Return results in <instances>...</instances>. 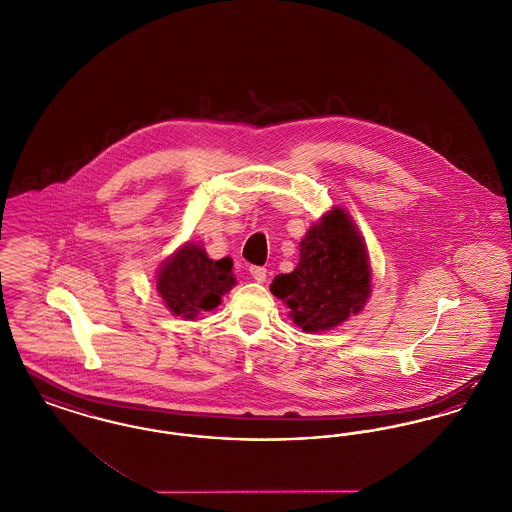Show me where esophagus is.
Listing matches in <instances>:
<instances>
[{
    "label": "esophagus",
    "mask_w": 512,
    "mask_h": 512,
    "mask_svg": "<svg viewBox=\"0 0 512 512\" xmlns=\"http://www.w3.org/2000/svg\"><path fill=\"white\" fill-rule=\"evenodd\" d=\"M249 272H251L255 282H265L267 280V268L265 267H251Z\"/></svg>",
    "instance_id": "obj_1"
}]
</instances>
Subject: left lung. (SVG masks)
<instances>
[{
    "label": "left lung",
    "instance_id": "obj_1",
    "mask_svg": "<svg viewBox=\"0 0 512 512\" xmlns=\"http://www.w3.org/2000/svg\"><path fill=\"white\" fill-rule=\"evenodd\" d=\"M272 295L292 309L305 332H322L363 309L370 293V270L363 238L343 209L322 217L301 242L299 265L278 274Z\"/></svg>",
    "mask_w": 512,
    "mask_h": 512
}]
</instances>
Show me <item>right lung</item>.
<instances>
[{
	"label": "right lung",
	"mask_w": 512,
	"mask_h": 512,
	"mask_svg": "<svg viewBox=\"0 0 512 512\" xmlns=\"http://www.w3.org/2000/svg\"><path fill=\"white\" fill-rule=\"evenodd\" d=\"M236 284L232 259L213 261L199 245L186 244L169 259L157 276V292L174 315L194 318L211 311L220 297Z\"/></svg>",
	"instance_id": "obj_1"
}]
</instances>
